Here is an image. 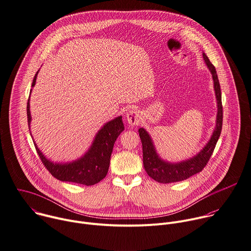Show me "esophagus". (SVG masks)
Masks as SVG:
<instances>
[{
	"label": "esophagus",
	"mask_w": 251,
	"mask_h": 251,
	"mask_svg": "<svg viewBox=\"0 0 251 251\" xmlns=\"http://www.w3.org/2000/svg\"><path fill=\"white\" fill-rule=\"evenodd\" d=\"M126 120H127L128 124H130L131 126L138 125L140 123V121H141L140 113L137 110H135V109H131L126 114Z\"/></svg>",
	"instance_id": "obj_1"
}]
</instances>
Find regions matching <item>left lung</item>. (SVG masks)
<instances>
[{"label": "left lung", "mask_w": 251, "mask_h": 251, "mask_svg": "<svg viewBox=\"0 0 251 251\" xmlns=\"http://www.w3.org/2000/svg\"><path fill=\"white\" fill-rule=\"evenodd\" d=\"M203 58L213 76L214 89L218 104L216 127L211 139L203 148V150H201L200 152H198L193 157L183 161L176 163L165 161L161 159L156 153L153 143L149 133L144 128L139 129V135L143 146V162L145 171L147 172L150 177H151L153 180L159 183H172L182 181L202 172V170L208 163L217 145L219 137L221 135L223 126V105L220 82L216 69L205 53H203Z\"/></svg>", "instance_id": "obj_1"}]
</instances>
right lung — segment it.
Listing matches in <instances>:
<instances>
[{
	"label": "right lung",
	"mask_w": 251,
	"mask_h": 251,
	"mask_svg": "<svg viewBox=\"0 0 251 251\" xmlns=\"http://www.w3.org/2000/svg\"><path fill=\"white\" fill-rule=\"evenodd\" d=\"M37 74L38 72L33 77L31 87H34L35 85ZM26 112L29 127L31 122L29 99L27 100ZM123 130L124 125L122 121V116H118L115 119L107 122L98 132L93 145L91 146L90 150L85 153V155H82L76 160L67 163H57L47 159L41 152V151L37 148L34 141L33 143L42 163L55 178L61 181H68L91 186L99 183L106 176L109 169L110 156L114 143Z\"/></svg>",
	"instance_id": "1"
}]
</instances>
